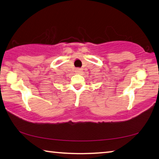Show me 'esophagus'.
I'll list each match as a JSON object with an SVG mask.
<instances>
[{"label": "esophagus", "instance_id": "1", "mask_svg": "<svg viewBox=\"0 0 159 159\" xmlns=\"http://www.w3.org/2000/svg\"><path fill=\"white\" fill-rule=\"evenodd\" d=\"M82 71H83V69H82L79 68V69H76V73L78 74H80L82 73Z\"/></svg>", "mask_w": 159, "mask_h": 159}]
</instances>
